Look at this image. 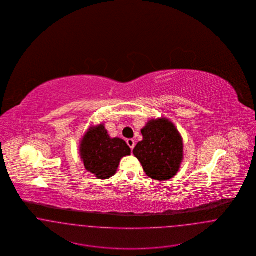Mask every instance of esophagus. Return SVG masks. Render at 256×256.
Here are the masks:
<instances>
[{"instance_id":"1","label":"esophagus","mask_w":256,"mask_h":256,"mask_svg":"<svg viewBox=\"0 0 256 256\" xmlns=\"http://www.w3.org/2000/svg\"><path fill=\"white\" fill-rule=\"evenodd\" d=\"M126 143H128V145L130 146V148H132V150L134 148V146H135V141H134V139H128Z\"/></svg>"}]
</instances>
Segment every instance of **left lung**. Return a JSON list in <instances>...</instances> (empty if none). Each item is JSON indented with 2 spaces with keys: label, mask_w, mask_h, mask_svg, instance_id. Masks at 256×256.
<instances>
[{
  "label": "left lung",
  "mask_w": 256,
  "mask_h": 256,
  "mask_svg": "<svg viewBox=\"0 0 256 256\" xmlns=\"http://www.w3.org/2000/svg\"><path fill=\"white\" fill-rule=\"evenodd\" d=\"M143 140L134 148L146 176L156 180H168L180 168L183 160L182 137L169 119H150L141 130Z\"/></svg>",
  "instance_id": "1"
}]
</instances>
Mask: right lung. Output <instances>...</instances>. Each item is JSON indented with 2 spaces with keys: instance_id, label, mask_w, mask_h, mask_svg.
<instances>
[{
  "instance_id": "obj_1",
  "label": "right lung",
  "mask_w": 256,
  "mask_h": 256,
  "mask_svg": "<svg viewBox=\"0 0 256 256\" xmlns=\"http://www.w3.org/2000/svg\"><path fill=\"white\" fill-rule=\"evenodd\" d=\"M128 144L118 137L111 138L104 124L91 126L82 136L80 156L86 170L98 180L113 176L122 158L130 156Z\"/></svg>"
}]
</instances>
